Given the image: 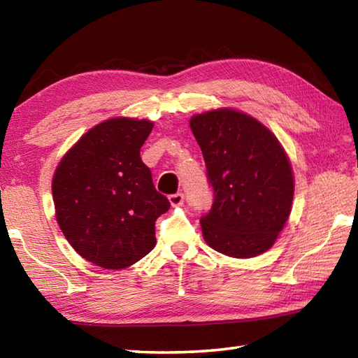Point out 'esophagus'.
<instances>
[{
    "mask_svg": "<svg viewBox=\"0 0 358 358\" xmlns=\"http://www.w3.org/2000/svg\"><path fill=\"white\" fill-rule=\"evenodd\" d=\"M169 201H171L172 206H181V204H183V201H185V195L181 192L172 194V195H169Z\"/></svg>",
    "mask_w": 358,
    "mask_h": 358,
    "instance_id": "34e87169",
    "label": "esophagus"
}]
</instances>
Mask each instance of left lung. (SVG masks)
Segmentation results:
<instances>
[{
	"label": "left lung",
	"instance_id": "1",
	"mask_svg": "<svg viewBox=\"0 0 358 358\" xmlns=\"http://www.w3.org/2000/svg\"><path fill=\"white\" fill-rule=\"evenodd\" d=\"M203 152L214 203L203 238L217 252L257 257L271 249L291 214L294 173L277 136L254 117L215 109L189 121Z\"/></svg>",
	"mask_w": 358,
	"mask_h": 358
}]
</instances>
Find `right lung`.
<instances>
[{
  "label": "right lung",
  "mask_w": 358,
  "mask_h": 358,
  "mask_svg": "<svg viewBox=\"0 0 358 358\" xmlns=\"http://www.w3.org/2000/svg\"><path fill=\"white\" fill-rule=\"evenodd\" d=\"M152 127L149 120H106L66 152L53 173L59 229L100 268L124 269L148 255L157 218L171 208L140 157Z\"/></svg>",
  "instance_id": "add662e5"
}]
</instances>
